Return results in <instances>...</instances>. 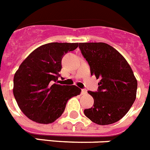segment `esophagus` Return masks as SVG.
Masks as SVG:
<instances>
[{"label": "esophagus", "mask_w": 150, "mask_h": 150, "mask_svg": "<svg viewBox=\"0 0 150 150\" xmlns=\"http://www.w3.org/2000/svg\"><path fill=\"white\" fill-rule=\"evenodd\" d=\"M86 93H87L86 89H81V94H86Z\"/></svg>", "instance_id": "34e87169"}]
</instances>
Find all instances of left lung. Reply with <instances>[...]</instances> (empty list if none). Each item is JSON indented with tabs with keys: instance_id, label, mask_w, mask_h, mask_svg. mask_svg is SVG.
Masks as SVG:
<instances>
[{
	"instance_id": "1",
	"label": "left lung",
	"mask_w": 150,
	"mask_h": 150,
	"mask_svg": "<svg viewBox=\"0 0 150 150\" xmlns=\"http://www.w3.org/2000/svg\"><path fill=\"white\" fill-rule=\"evenodd\" d=\"M79 47L91 69L100 79L97 91H88L93 106L84 114L94 123L108 125L120 120L135 101L137 81L127 60L104 42H82Z\"/></svg>"
}]
</instances>
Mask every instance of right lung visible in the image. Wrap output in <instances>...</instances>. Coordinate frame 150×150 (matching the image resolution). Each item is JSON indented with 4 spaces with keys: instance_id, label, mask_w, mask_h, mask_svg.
Returning <instances> with one entry per match:
<instances>
[{
    "instance_id": "right-lung-1",
    "label": "right lung",
    "mask_w": 150,
    "mask_h": 150,
    "mask_svg": "<svg viewBox=\"0 0 150 150\" xmlns=\"http://www.w3.org/2000/svg\"><path fill=\"white\" fill-rule=\"evenodd\" d=\"M79 43L50 42L33 51L13 78V92L25 115L39 124H51L65 110L68 100L80 94L75 85L57 84L64 55Z\"/></svg>"
}]
</instances>
